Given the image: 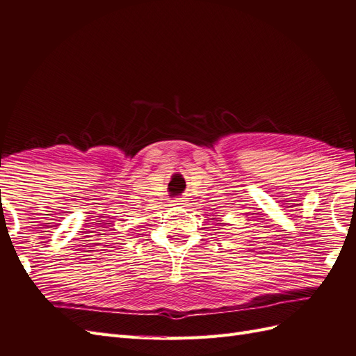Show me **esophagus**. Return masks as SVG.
Segmentation results:
<instances>
[{"instance_id": "obj_1", "label": "esophagus", "mask_w": 356, "mask_h": 356, "mask_svg": "<svg viewBox=\"0 0 356 356\" xmlns=\"http://www.w3.org/2000/svg\"><path fill=\"white\" fill-rule=\"evenodd\" d=\"M181 204H184V198L172 200V206H181Z\"/></svg>"}]
</instances>
